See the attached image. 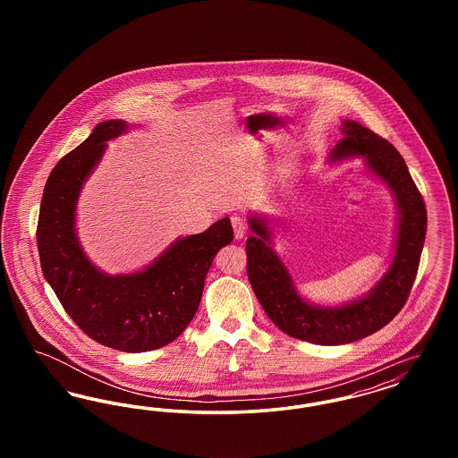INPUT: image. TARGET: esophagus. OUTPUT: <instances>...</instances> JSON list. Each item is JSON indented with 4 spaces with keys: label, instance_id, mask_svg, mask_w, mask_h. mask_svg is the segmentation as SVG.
Masks as SVG:
<instances>
[{
    "label": "esophagus",
    "instance_id": "34e87169",
    "mask_svg": "<svg viewBox=\"0 0 458 458\" xmlns=\"http://www.w3.org/2000/svg\"><path fill=\"white\" fill-rule=\"evenodd\" d=\"M232 226H233L235 239H242V237L245 235V232H247V225H245V221L240 218V216H232Z\"/></svg>",
    "mask_w": 458,
    "mask_h": 458
}]
</instances>
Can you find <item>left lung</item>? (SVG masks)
<instances>
[{"label": "left lung", "instance_id": "8db88e82", "mask_svg": "<svg viewBox=\"0 0 458 458\" xmlns=\"http://www.w3.org/2000/svg\"><path fill=\"white\" fill-rule=\"evenodd\" d=\"M340 131L342 139L331 149L329 161L362 156L370 174L388 185L396 202L394 256L383 278L364 297L349 304H309L271 247L267 219L249 218L254 235L245 243L249 282L267 318L286 335L316 345L352 344L392 321L412 290L428 226L424 199L392 144L353 120H344Z\"/></svg>", "mask_w": 458, "mask_h": 458}]
</instances>
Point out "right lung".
<instances>
[{"instance_id":"add662e5","label":"right lung","mask_w":458,"mask_h":458,"mask_svg":"<svg viewBox=\"0 0 458 458\" xmlns=\"http://www.w3.org/2000/svg\"><path fill=\"white\" fill-rule=\"evenodd\" d=\"M127 131L123 120L98 123L58 161L44 187L36 239L44 278L73 323L105 347L139 353L172 344L192 321L206 275L233 230L230 219H219L129 275L111 276L89 261L75 233L77 200L106 142Z\"/></svg>"}]
</instances>
